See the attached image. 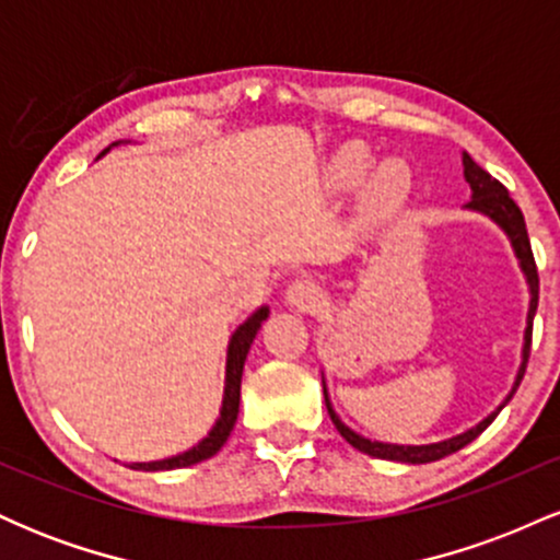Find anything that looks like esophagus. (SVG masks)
I'll return each mask as SVG.
<instances>
[{"mask_svg":"<svg viewBox=\"0 0 560 560\" xmlns=\"http://www.w3.org/2000/svg\"><path fill=\"white\" fill-rule=\"evenodd\" d=\"M287 302L292 307H298V311H316V307H320V302H324V292H320L316 281L294 279L287 287Z\"/></svg>","mask_w":560,"mask_h":560,"instance_id":"1","label":"esophagus"}]
</instances>
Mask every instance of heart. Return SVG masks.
Listing matches in <instances>:
<instances>
[{"label":"heart","mask_w":560,"mask_h":560,"mask_svg":"<svg viewBox=\"0 0 560 560\" xmlns=\"http://www.w3.org/2000/svg\"><path fill=\"white\" fill-rule=\"evenodd\" d=\"M371 168H374L371 152L365 147L347 144L326 165V182H329L331 189L350 191L363 184ZM410 189H413V178H410L408 165L397 158L384 160L374 171V176H371L369 186H365V205L371 210H378V213H389V210L405 205V199L410 197Z\"/></svg>","instance_id":"obj_1"}]
</instances>
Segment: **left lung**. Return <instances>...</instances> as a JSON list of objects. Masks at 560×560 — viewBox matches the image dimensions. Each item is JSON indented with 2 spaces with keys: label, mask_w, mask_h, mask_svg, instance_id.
<instances>
[{
  "label": "left lung",
  "mask_w": 560,
  "mask_h": 560,
  "mask_svg": "<svg viewBox=\"0 0 560 560\" xmlns=\"http://www.w3.org/2000/svg\"><path fill=\"white\" fill-rule=\"evenodd\" d=\"M464 178H466V184L471 186V199H468L464 208L474 210V213H481L485 218H490L494 226L503 229V234L508 236V242H511V247H513V255H516V260H518V268H522V273L526 279V287H529V311H526L522 363H518L516 378H513V387L505 395V400L500 402L498 408L487 416V419H481L477 427L466 429V432L447 436V440H442V442H432V445H392V442H376V440H369V436L352 432V429L347 427L342 419H339L337 410H334V405L329 400V387H326V378H324V400H326V410H329L334 427H337V432L342 434L352 447L361 450V453H365V455H371V458L397 460V464H432V460L445 458V455H450V453H458L460 447H466L468 442L477 440V436L485 432V429L490 427L494 419H498V413L505 408L508 402H511V397L516 395L518 384H522V378H524L526 361H529V347H532V320H535L537 300H539L537 266H535V255H532L529 234H526L524 215H522V210H518V205L511 199V195H508L505 186L500 184L498 178H492L485 168H479L468 152H464Z\"/></svg>",
  "instance_id": "1"
}]
</instances>
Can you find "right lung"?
<instances>
[{"instance_id":"add662e5","label":"right lung","mask_w":560,"mask_h":560,"mask_svg":"<svg viewBox=\"0 0 560 560\" xmlns=\"http://www.w3.org/2000/svg\"><path fill=\"white\" fill-rule=\"evenodd\" d=\"M124 144V141H113L107 150L100 152L107 155L113 147ZM268 305H260L258 311L253 313L244 324L236 326V331L231 334L229 339V350H226V378H223V400H221V413L210 429L208 436L197 442L195 447L184 450V453L171 455V458L163 460H144V464H128V468H137V471H173V468H186V466H195L202 464V460L213 458V455L226 445L231 429H234L236 416H240V389H242V371H244V361H247V352L253 347V339L258 337L262 320L268 318Z\"/></svg>"}]
</instances>
